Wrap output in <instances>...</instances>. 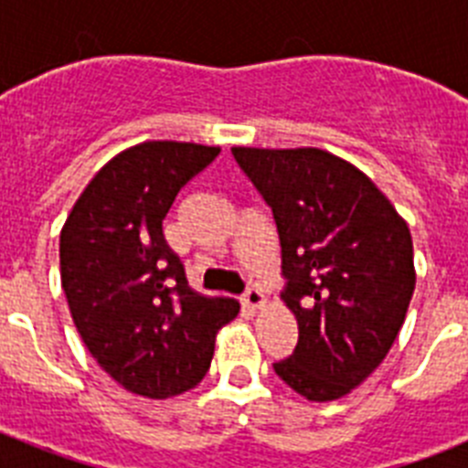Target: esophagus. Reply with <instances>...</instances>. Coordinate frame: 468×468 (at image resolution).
Listing matches in <instances>:
<instances>
[{
	"instance_id": "1",
	"label": "esophagus",
	"mask_w": 468,
	"mask_h": 468,
	"mask_svg": "<svg viewBox=\"0 0 468 468\" xmlns=\"http://www.w3.org/2000/svg\"><path fill=\"white\" fill-rule=\"evenodd\" d=\"M243 302H246L250 309H262L264 302H267V300H264L262 291H260L258 285H253V288H248V291H246V295H243Z\"/></svg>"
}]
</instances>
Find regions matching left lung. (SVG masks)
Masks as SVG:
<instances>
[{
  "label": "left lung",
  "instance_id": "8db88e82",
  "mask_svg": "<svg viewBox=\"0 0 468 468\" xmlns=\"http://www.w3.org/2000/svg\"><path fill=\"white\" fill-rule=\"evenodd\" d=\"M274 213L281 300L297 346L274 370L292 391L325 403L366 382L403 328L415 291L408 222L354 164L318 147H231Z\"/></svg>",
  "mask_w": 468,
  "mask_h": 468
}]
</instances>
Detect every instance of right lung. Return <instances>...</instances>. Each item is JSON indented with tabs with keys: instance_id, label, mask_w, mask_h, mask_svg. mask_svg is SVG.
Masks as SVG:
<instances>
[{
	"instance_id": "add662e5",
	"label": "right lung",
	"mask_w": 468,
	"mask_h": 468,
	"mask_svg": "<svg viewBox=\"0 0 468 468\" xmlns=\"http://www.w3.org/2000/svg\"><path fill=\"white\" fill-rule=\"evenodd\" d=\"M220 147L147 140L112 156L60 231L69 314L98 366L144 399L185 394L208 373L215 337L237 318L231 297L192 291L161 222Z\"/></svg>"
}]
</instances>
